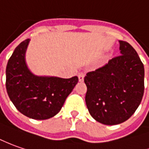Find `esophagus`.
Here are the masks:
<instances>
[{"label": "esophagus", "mask_w": 149, "mask_h": 149, "mask_svg": "<svg viewBox=\"0 0 149 149\" xmlns=\"http://www.w3.org/2000/svg\"><path fill=\"white\" fill-rule=\"evenodd\" d=\"M84 77H85V75L83 74V73H80V74L78 75L79 81H80V82H82L83 81H84Z\"/></svg>", "instance_id": "esophagus-1"}]
</instances>
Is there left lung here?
<instances>
[{
  "instance_id": "1",
  "label": "left lung",
  "mask_w": 149,
  "mask_h": 149,
  "mask_svg": "<svg viewBox=\"0 0 149 149\" xmlns=\"http://www.w3.org/2000/svg\"><path fill=\"white\" fill-rule=\"evenodd\" d=\"M121 55L88 72L86 104L91 117L104 125L128 120L138 109L144 91V68L131 45L119 40Z\"/></svg>"
}]
</instances>
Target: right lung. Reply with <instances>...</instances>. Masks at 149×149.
Instances as JSON below:
<instances>
[{
	"instance_id": "add662e5",
	"label": "right lung",
	"mask_w": 149,
	"mask_h": 149,
	"mask_svg": "<svg viewBox=\"0 0 149 149\" xmlns=\"http://www.w3.org/2000/svg\"><path fill=\"white\" fill-rule=\"evenodd\" d=\"M29 41L30 39H27L21 42L8 61L6 91L22 114L35 120H45L61 110L67 97L78 82V77L65 79L33 74L25 59Z\"/></svg>"
}]
</instances>
